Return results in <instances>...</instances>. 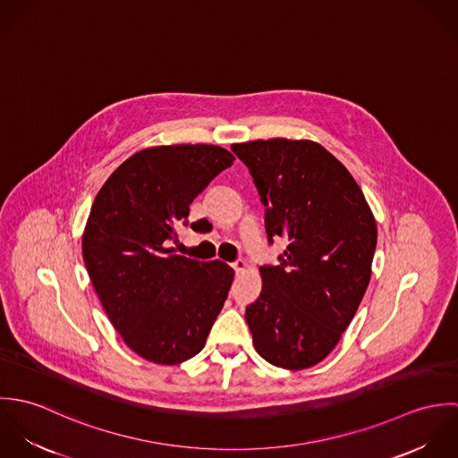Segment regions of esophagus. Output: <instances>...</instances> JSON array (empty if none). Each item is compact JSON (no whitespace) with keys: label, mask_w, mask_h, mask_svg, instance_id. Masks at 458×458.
Wrapping results in <instances>:
<instances>
[{"label":"esophagus","mask_w":458,"mask_h":458,"mask_svg":"<svg viewBox=\"0 0 458 458\" xmlns=\"http://www.w3.org/2000/svg\"><path fill=\"white\" fill-rule=\"evenodd\" d=\"M233 267H234L236 273H243L247 269V262L243 261V259H238V261L233 262Z\"/></svg>","instance_id":"obj_1"}]
</instances>
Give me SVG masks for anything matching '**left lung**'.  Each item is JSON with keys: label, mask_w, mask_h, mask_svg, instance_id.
Wrapping results in <instances>:
<instances>
[{"label": "left lung", "mask_w": 458, "mask_h": 458, "mask_svg": "<svg viewBox=\"0 0 458 458\" xmlns=\"http://www.w3.org/2000/svg\"><path fill=\"white\" fill-rule=\"evenodd\" d=\"M231 148L267 206V238L287 243L280 266L259 267L261 296L245 314L254 347L285 370L314 367L335 349L369 287L374 213L319 142L273 137Z\"/></svg>", "instance_id": "8db88e82"}]
</instances>
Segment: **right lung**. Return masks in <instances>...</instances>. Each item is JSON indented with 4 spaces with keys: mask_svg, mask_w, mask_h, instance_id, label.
I'll return each instance as SVG.
<instances>
[{
    "mask_svg": "<svg viewBox=\"0 0 458 458\" xmlns=\"http://www.w3.org/2000/svg\"><path fill=\"white\" fill-rule=\"evenodd\" d=\"M234 162L215 144L153 146L102 185L82 233L93 289L122 340L157 365H180L206 344L234 269L174 254L176 227L208 183Z\"/></svg>",
    "mask_w": 458,
    "mask_h": 458,
    "instance_id": "right-lung-1",
    "label": "right lung"
}]
</instances>
